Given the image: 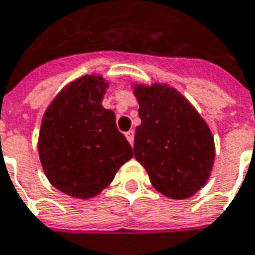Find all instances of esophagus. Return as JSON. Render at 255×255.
Returning <instances> with one entry per match:
<instances>
[{"label": "esophagus", "instance_id": "obj_1", "mask_svg": "<svg viewBox=\"0 0 255 255\" xmlns=\"http://www.w3.org/2000/svg\"><path fill=\"white\" fill-rule=\"evenodd\" d=\"M134 134H135V132H134V129H129V131L126 132V137H127L128 142H129L131 145H132V142H134Z\"/></svg>", "mask_w": 255, "mask_h": 255}]
</instances>
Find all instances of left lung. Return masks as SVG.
Returning a JSON list of instances; mask_svg holds the SVG:
<instances>
[{
    "label": "left lung",
    "instance_id": "obj_1",
    "mask_svg": "<svg viewBox=\"0 0 255 255\" xmlns=\"http://www.w3.org/2000/svg\"><path fill=\"white\" fill-rule=\"evenodd\" d=\"M141 124L134 157L157 191L172 200L201 190L213 170L214 137L190 101L167 84L134 85Z\"/></svg>",
    "mask_w": 255,
    "mask_h": 255
}]
</instances>
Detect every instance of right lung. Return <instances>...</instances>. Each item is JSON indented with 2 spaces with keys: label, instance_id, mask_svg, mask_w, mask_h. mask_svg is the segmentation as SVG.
Instances as JSON below:
<instances>
[{
  "label": "right lung",
  "instance_id": "1",
  "mask_svg": "<svg viewBox=\"0 0 255 255\" xmlns=\"http://www.w3.org/2000/svg\"><path fill=\"white\" fill-rule=\"evenodd\" d=\"M108 83L84 75L62 88L42 117L38 154L57 190L91 198L107 188L132 148L118 131L116 114L103 107Z\"/></svg>",
  "mask_w": 255,
  "mask_h": 255
}]
</instances>
